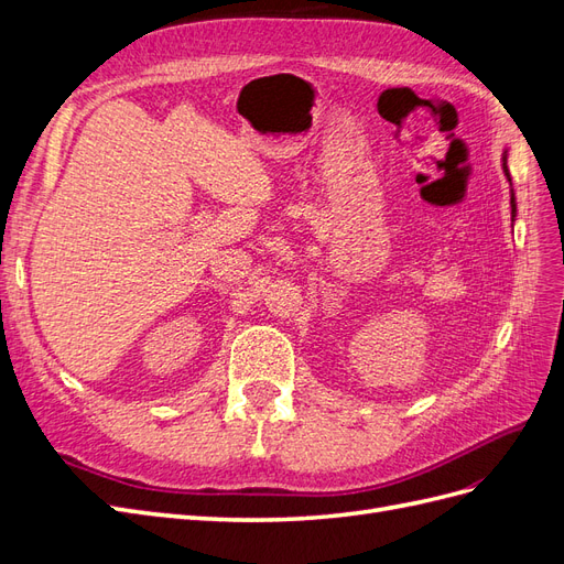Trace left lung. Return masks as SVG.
Returning <instances> with one entry per match:
<instances>
[{"label": "left lung", "mask_w": 564, "mask_h": 564, "mask_svg": "<svg viewBox=\"0 0 564 564\" xmlns=\"http://www.w3.org/2000/svg\"><path fill=\"white\" fill-rule=\"evenodd\" d=\"M503 174H506V178H508V183H510V218H513V224H516V216H518V202H516V191H513V181H510V172H508V150H503Z\"/></svg>", "instance_id": "left-lung-1"}]
</instances>
